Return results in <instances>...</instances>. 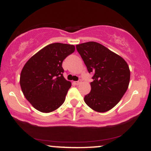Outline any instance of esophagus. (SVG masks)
I'll return each instance as SVG.
<instances>
[{"mask_svg": "<svg viewBox=\"0 0 151 151\" xmlns=\"http://www.w3.org/2000/svg\"><path fill=\"white\" fill-rule=\"evenodd\" d=\"M81 83V79H79V80H78V81H75V84H77V85H79V84H80Z\"/></svg>", "mask_w": 151, "mask_h": 151, "instance_id": "34e87169", "label": "esophagus"}]
</instances>
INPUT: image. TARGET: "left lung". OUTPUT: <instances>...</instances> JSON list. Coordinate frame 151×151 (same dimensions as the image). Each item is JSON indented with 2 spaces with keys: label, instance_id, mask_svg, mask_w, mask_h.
<instances>
[{
  "label": "left lung",
  "instance_id": "left-lung-1",
  "mask_svg": "<svg viewBox=\"0 0 151 151\" xmlns=\"http://www.w3.org/2000/svg\"><path fill=\"white\" fill-rule=\"evenodd\" d=\"M76 47L89 73L93 74L91 91L84 96V101L96 111H108L120 101L129 87V65L98 42L82 43Z\"/></svg>",
  "mask_w": 151,
  "mask_h": 151
}]
</instances>
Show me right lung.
Masks as SVG:
<instances>
[{"mask_svg":"<svg viewBox=\"0 0 151 151\" xmlns=\"http://www.w3.org/2000/svg\"><path fill=\"white\" fill-rule=\"evenodd\" d=\"M74 50L72 45L52 43L37 52L24 65L20 87L35 109L50 113L64 103L71 82L64 77L62 62Z\"/></svg>","mask_w":151,"mask_h":151,"instance_id":"add662e5","label":"right lung"}]
</instances>
